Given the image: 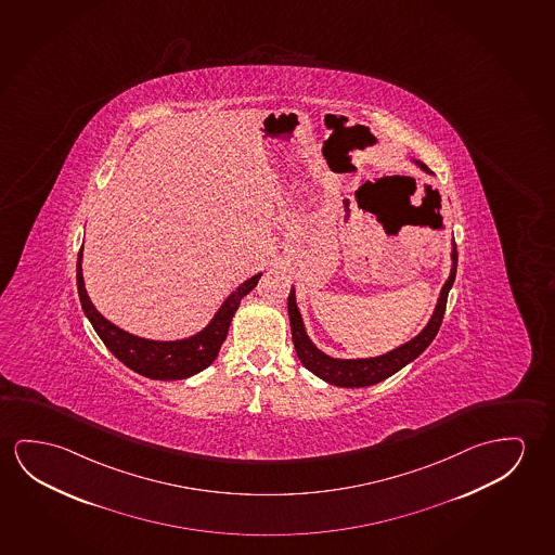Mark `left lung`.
<instances>
[{
  "label": "left lung",
  "instance_id": "obj_1",
  "mask_svg": "<svg viewBox=\"0 0 555 555\" xmlns=\"http://www.w3.org/2000/svg\"><path fill=\"white\" fill-rule=\"evenodd\" d=\"M411 162L427 175H433L428 171L425 163L417 162V159H411ZM455 273H457V246L452 240L450 276H448V281L443 282L442 291H440L435 311L428 319L427 326L411 340L401 344L393 350L386 351L383 356H375V358H333V356L324 353L323 350H319L306 331V324H304L298 304H296V288L292 286L291 296H288V315H291L292 340H294V348H296L301 365L311 371L313 375L323 378L324 383L334 384L340 388H363V386H373L380 380H386L388 376L398 373L413 359H417L423 351L427 350L430 341L435 340L438 328L442 324L446 301H448V294L452 291Z\"/></svg>",
  "mask_w": 555,
  "mask_h": 555
}]
</instances>
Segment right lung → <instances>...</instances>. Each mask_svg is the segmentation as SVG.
I'll use <instances>...</instances> for the list:
<instances>
[{"label": "right lung", "mask_w": 555, "mask_h": 555, "mask_svg": "<svg viewBox=\"0 0 555 555\" xmlns=\"http://www.w3.org/2000/svg\"><path fill=\"white\" fill-rule=\"evenodd\" d=\"M261 274L263 273L254 274L251 279L242 282L238 288L231 292L229 298L222 301L214 319L205 324L199 333L192 334L182 340H150V338L127 333L117 324L107 321L95 309L86 292L85 276H82V247L78 251L77 261L78 298L95 333L120 363H125L128 369H132L134 373L145 378L182 380L188 376L196 375L214 363L215 358L219 356L222 341L227 340L229 326L240 301L256 288Z\"/></svg>", "instance_id": "obj_1"}]
</instances>
